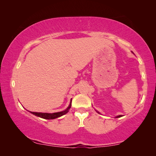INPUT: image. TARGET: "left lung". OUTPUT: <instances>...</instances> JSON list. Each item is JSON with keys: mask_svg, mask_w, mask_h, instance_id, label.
<instances>
[{"mask_svg": "<svg viewBox=\"0 0 156 156\" xmlns=\"http://www.w3.org/2000/svg\"><path fill=\"white\" fill-rule=\"evenodd\" d=\"M120 117H122V115H118L117 117H116V118H120Z\"/></svg>", "mask_w": 156, "mask_h": 156, "instance_id": "1", "label": "left lung"}]
</instances>
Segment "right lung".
Wrapping results in <instances>:
<instances>
[{"label":"right lung","instance_id":"right-lung-1","mask_svg":"<svg viewBox=\"0 0 156 156\" xmlns=\"http://www.w3.org/2000/svg\"><path fill=\"white\" fill-rule=\"evenodd\" d=\"M71 106H72V100H71V102H70V105L69 106L67 107V109L65 110V111H62V112H57V113H38V112H30L32 114L35 115L36 116H38V117L42 118H44V119H47V120H49V119H55V118H57L58 117H60V116H62L63 115H65L69 112V109L71 108Z\"/></svg>","mask_w":156,"mask_h":156}]
</instances>
